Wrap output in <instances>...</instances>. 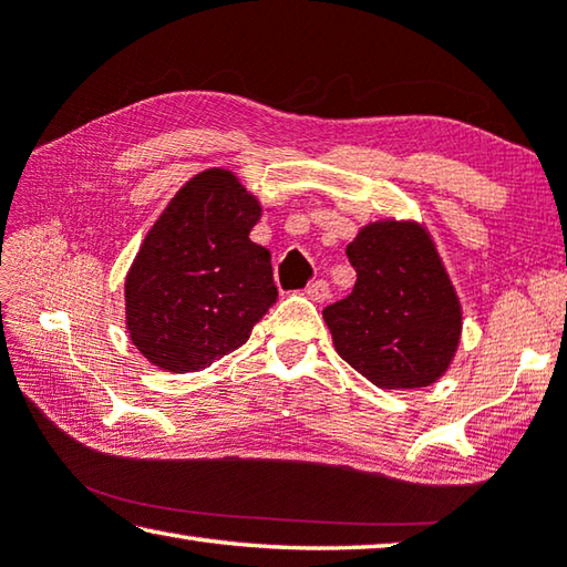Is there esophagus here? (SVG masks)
Returning a JSON list of instances; mask_svg holds the SVG:
<instances>
[{
	"label": "esophagus",
	"mask_w": 567,
	"mask_h": 567,
	"mask_svg": "<svg viewBox=\"0 0 567 567\" xmlns=\"http://www.w3.org/2000/svg\"><path fill=\"white\" fill-rule=\"evenodd\" d=\"M305 295L309 299H315V302H324V299L329 297V282L327 280H317L312 285L305 287Z\"/></svg>",
	"instance_id": "esophagus-1"
}]
</instances>
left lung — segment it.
<instances>
[{
  "instance_id": "8db88e82",
  "label": "left lung",
  "mask_w": 567,
  "mask_h": 567,
  "mask_svg": "<svg viewBox=\"0 0 567 567\" xmlns=\"http://www.w3.org/2000/svg\"><path fill=\"white\" fill-rule=\"evenodd\" d=\"M347 255L357 285L324 309L339 357L379 388L435 383L457 351L462 307L427 230L379 220Z\"/></svg>"
}]
</instances>
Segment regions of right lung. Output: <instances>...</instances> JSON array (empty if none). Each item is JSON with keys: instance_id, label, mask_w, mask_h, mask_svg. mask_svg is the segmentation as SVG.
<instances>
[{"instance_id": "obj_1", "label": "right lung", "mask_w": 567, "mask_h": 567, "mask_svg": "<svg viewBox=\"0 0 567 567\" xmlns=\"http://www.w3.org/2000/svg\"><path fill=\"white\" fill-rule=\"evenodd\" d=\"M258 198L226 169L186 182L125 280L132 343L172 373L202 371L250 339L275 305L270 250L250 240Z\"/></svg>"}]
</instances>
